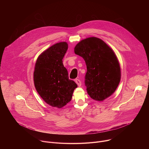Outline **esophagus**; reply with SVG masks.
I'll return each mask as SVG.
<instances>
[{"instance_id":"1","label":"esophagus","mask_w":149,"mask_h":149,"mask_svg":"<svg viewBox=\"0 0 149 149\" xmlns=\"http://www.w3.org/2000/svg\"><path fill=\"white\" fill-rule=\"evenodd\" d=\"M75 82L78 85V86H81V81L79 79H75Z\"/></svg>"}]
</instances>
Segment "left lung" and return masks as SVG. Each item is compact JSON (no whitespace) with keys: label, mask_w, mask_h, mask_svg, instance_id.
Masks as SVG:
<instances>
[{"label":"left lung","mask_w":149,"mask_h":149,"mask_svg":"<svg viewBox=\"0 0 149 149\" xmlns=\"http://www.w3.org/2000/svg\"><path fill=\"white\" fill-rule=\"evenodd\" d=\"M74 52L85 61V85L90 97L102 102L111 96L121 79L120 65L113 50L101 39L89 37L77 43Z\"/></svg>","instance_id":"obj_1"}]
</instances>
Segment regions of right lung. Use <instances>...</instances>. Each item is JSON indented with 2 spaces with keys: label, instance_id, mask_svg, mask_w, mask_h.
Segmentation results:
<instances>
[{
  "label": "right lung",
  "instance_id": "1",
  "mask_svg": "<svg viewBox=\"0 0 149 149\" xmlns=\"http://www.w3.org/2000/svg\"><path fill=\"white\" fill-rule=\"evenodd\" d=\"M68 49L65 42L57 43L38 57L33 72V82L38 94L49 105L61 109L72 97L76 83L69 79L63 58Z\"/></svg>",
  "mask_w": 149,
  "mask_h": 149
}]
</instances>
